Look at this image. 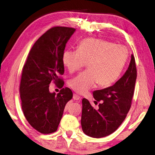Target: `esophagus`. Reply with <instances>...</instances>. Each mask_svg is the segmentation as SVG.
Returning <instances> with one entry per match:
<instances>
[{"label": "esophagus", "instance_id": "34e87169", "mask_svg": "<svg viewBox=\"0 0 155 155\" xmlns=\"http://www.w3.org/2000/svg\"><path fill=\"white\" fill-rule=\"evenodd\" d=\"M73 98H74V100H79L80 99V96L77 95L76 94H74V96H73Z\"/></svg>", "mask_w": 155, "mask_h": 155}]
</instances>
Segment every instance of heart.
I'll return each mask as SVG.
<instances>
[{
    "label": "heart",
    "mask_w": 155,
    "mask_h": 155,
    "mask_svg": "<svg viewBox=\"0 0 155 155\" xmlns=\"http://www.w3.org/2000/svg\"><path fill=\"white\" fill-rule=\"evenodd\" d=\"M128 58L126 47L96 38H86L79 43L78 50L66 49L62 54L63 64L71 73L87 62L88 69L69 81V87L81 94L97 84L102 87L111 86L120 77Z\"/></svg>",
    "instance_id": "1"
}]
</instances>
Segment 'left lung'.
Instances as JSON below:
<instances>
[{
  "instance_id": "1",
  "label": "left lung",
  "mask_w": 155,
  "mask_h": 155,
  "mask_svg": "<svg viewBox=\"0 0 155 155\" xmlns=\"http://www.w3.org/2000/svg\"><path fill=\"white\" fill-rule=\"evenodd\" d=\"M137 77L135 59L132 54L127 70L120 80L112 86L93 92L96 102H100L98 109H94L87 99L82 100L81 124L85 134L102 138L117 130L130 109Z\"/></svg>"
}]
</instances>
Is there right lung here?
<instances>
[{"label":"right lung","mask_w":155,"mask_h":155,"mask_svg":"<svg viewBox=\"0 0 155 155\" xmlns=\"http://www.w3.org/2000/svg\"><path fill=\"white\" fill-rule=\"evenodd\" d=\"M74 28L53 27L34 43L22 70L19 87L21 107L25 117L32 127L42 134L58 130L66 104L73 96L69 87L64 88V65L62 54ZM51 82L61 88L50 93Z\"/></svg>","instance_id":"add662e5"}]
</instances>
